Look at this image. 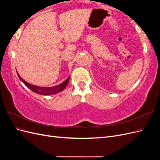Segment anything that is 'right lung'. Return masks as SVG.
<instances>
[{"label": "right lung", "mask_w": 160, "mask_h": 160, "mask_svg": "<svg viewBox=\"0 0 160 160\" xmlns=\"http://www.w3.org/2000/svg\"><path fill=\"white\" fill-rule=\"evenodd\" d=\"M17 75L19 77V79H21V81L28 88H29L31 90H32L33 92H35V93H36L43 95H54V94H56L57 93H59V92L62 91L66 88L67 84H68V82L69 81V77H70V76H69L65 81L62 82V83H61L59 85L51 87V88H42V87L35 86V85H31L30 83H27V81H25L23 79L21 78V76L18 75V72H17Z\"/></svg>", "instance_id": "add662e5"}]
</instances>
